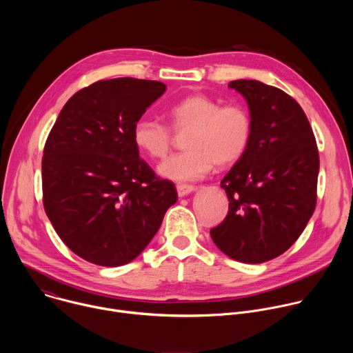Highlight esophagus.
Instances as JSON below:
<instances>
[{
    "instance_id": "obj_1",
    "label": "esophagus",
    "mask_w": 353,
    "mask_h": 353,
    "mask_svg": "<svg viewBox=\"0 0 353 353\" xmlns=\"http://www.w3.org/2000/svg\"><path fill=\"white\" fill-rule=\"evenodd\" d=\"M176 188H177L179 196H184V195H187V194H190L195 190V187L191 185V184H177Z\"/></svg>"
}]
</instances>
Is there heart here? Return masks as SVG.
I'll use <instances>...</instances> for the list:
<instances>
[{
	"mask_svg": "<svg viewBox=\"0 0 353 353\" xmlns=\"http://www.w3.org/2000/svg\"><path fill=\"white\" fill-rule=\"evenodd\" d=\"M166 124L139 119L132 127V141L142 154L163 161L174 143V134H184L183 152L166 161L159 172L177 181L195 180L216 168L237 163L253 135V119L240 103L222 105L204 93H192L168 108Z\"/></svg>",
	"mask_w": 353,
	"mask_h": 353,
	"instance_id": "1",
	"label": "heart"
}]
</instances>
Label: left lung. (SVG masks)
I'll return each mask as SVG.
<instances>
[{"mask_svg": "<svg viewBox=\"0 0 353 353\" xmlns=\"http://www.w3.org/2000/svg\"><path fill=\"white\" fill-rule=\"evenodd\" d=\"M229 86L247 100L253 135L244 157L221 181L229 211L210 233L228 257L260 264L283 254L312 218L319 149L292 96L254 79L232 81Z\"/></svg>", "mask_w": 353, "mask_h": 353, "instance_id": "obj_1", "label": "left lung"}]
</instances>
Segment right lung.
I'll list each match as a JSON object with an SVG mask.
<instances>
[{"label":"right lung","instance_id":"1","mask_svg":"<svg viewBox=\"0 0 353 353\" xmlns=\"http://www.w3.org/2000/svg\"><path fill=\"white\" fill-rule=\"evenodd\" d=\"M166 90L158 81L116 78L78 90L50 131L41 159L43 205L81 259L120 267L138 257L177 201L132 141V127Z\"/></svg>","mask_w":353,"mask_h":353}]
</instances>
